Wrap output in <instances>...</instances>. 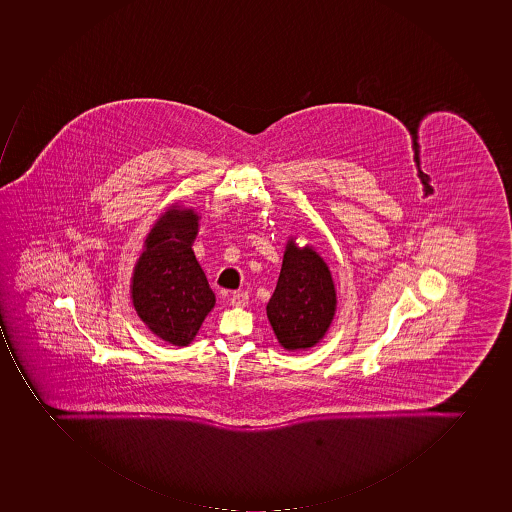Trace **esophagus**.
I'll list each match as a JSON object with an SVG mask.
<instances>
[{
    "label": "esophagus",
    "mask_w": 512,
    "mask_h": 512,
    "mask_svg": "<svg viewBox=\"0 0 512 512\" xmlns=\"http://www.w3.org/2000/svg\"><path fill=\"white\" fill-rule=\"evenodd\" d=\"M248 293L246 292H235L232 297H230V305L235 306V308H243V306L248 305Z\"/></svg>",
    "instance_id": "esophagus-1"
}]
</instances>
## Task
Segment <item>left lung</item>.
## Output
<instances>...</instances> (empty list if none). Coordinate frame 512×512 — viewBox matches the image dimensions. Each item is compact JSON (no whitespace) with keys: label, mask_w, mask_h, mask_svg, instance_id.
<instances>
[{"label":"left lung","mask_w":512,"mask_h":512,"mask_svg":"<svg viewBox=\"0 0 512 512\" xmlns=\"http://www.w3.org/2000/svg\"><path fill=\"white\" fill-rule=\"evenodd\" d=\"M337 306L334 280L324 259L310 245L285 246L277 287L267 303V318L279 344L295 352L321 342Z\"/></svg>","instance_id":"obj_1"}]
</instances>
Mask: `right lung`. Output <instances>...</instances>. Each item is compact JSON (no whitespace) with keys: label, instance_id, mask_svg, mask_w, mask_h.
I'll return each mask as SVG.
<instances>
[{"label":"right lung","instance_id":"1","mask_svg":"<svg viewBox=\"0 0 512 512\" xmlns=\"http://www.w3.org/2000/svg\"><path fill=\"white\" fill-rule=\"evenodd\" d=\"M198 228L194 209L168 207L147 235L131 279V298L142 323L178 347L193 342L215 305L214 292L191 248Z\"/></svg>","mask_w":512,"mask_h":512}]
</instances>
